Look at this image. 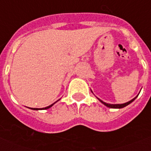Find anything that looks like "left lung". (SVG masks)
<instances>
[{
  "label": "left lung",
  "mask_w": 151,
  "mask_h": 151,
  "mask_svg": "<svg viewBox=\"0 0 151 151\" xmlns=\"http://www.w3.org/2000/svg\"><path fill=\"white\" fill-rule=\"evenodd\" d=\"M136 97H137V96H136ZM136 97H135L134 99H132V100L129 101V102H127V103H123V104H109V103H104L103 101L100 100V99H99V100L100 101L101 103H103L104 105L106 106L107 107H110V108H116V109H117V108H123V107H124V106H128V105H129V104H130V103H131L132 102H133V101L136 99Z\"/></svg>",
  "instance_id": "1"
}]
</instances>
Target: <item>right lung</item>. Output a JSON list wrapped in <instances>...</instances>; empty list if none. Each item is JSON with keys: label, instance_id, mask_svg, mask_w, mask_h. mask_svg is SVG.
I'll return each mask as SVG.
<instances>
[{"label": "right lung", "instance_id": "obj_1", "mask_svg": "<svg viewBox=\"0 0 151 151\" xmlns=\"http://www.w3.org/2000/svg\"><path fill=\"white\" fill-rule=\"evenodd\" d=\"M54 103H53V104H54ZM53 104H52V105H50V106H47V107H45V108H41V109H38V108H31V109H32V110H46V109H48V108H50L51 106H53Z\"/></svg>", "mask_w": 151, "mask_h": 151}]
</instances>
